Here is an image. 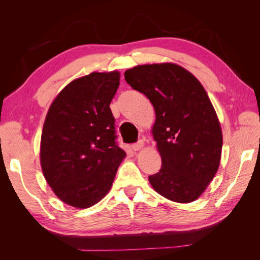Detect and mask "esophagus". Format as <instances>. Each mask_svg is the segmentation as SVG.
Returning a JSON list of instances; mask_svg holds the SVG:
<instances>
[{"label": "esophagus", "mask_w": 260, "mask_h": 260, "mask_svg": "<svg viewBox=\"0 0 260 260\" xmlns=\"http://www.w3.org/2000/svg\"><path fill=\"white\" fill-rule=\"evenodd\" d=\"M143 147V142L142 141H140V142H138V143H135V144H132L131 145V148L133 149V151H139V149H141Z\"/></svg>", "instance_id": "obj_1"}]
</instances>
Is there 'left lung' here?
<instances>
[{
	"instance_id": "8db88e82",
	"label": "left lung",
	"mask_w": 260,
	"mask_h": 260,
	"mask_svg": "<svg viewBox=\"0 0 260 260\" xmlns=\"http://www.w3.org/2000/svg\"><path fill=\"white\" fill-rule=\"evenodd\" d=\"M124 79L155 108L152 132L162 164L149 183L172 202L199 199L216 175L222 148L221 128L205 89L171 62L128 69Z\"/></svg>"
}]
</instances>
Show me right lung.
I'll use <instances>...</instances> for the list:
<instances>
[{
	"label": "right lung",
	"mask_w": 260,
	"mask_h": 260,
	"mask_svg": "<svg viewBox=\"0 0 260 260\" xmlns=\"http://www.w3.org/2000/svg\"><path fill=\"white\" fill-rule=\"evenodd\" d=\"M119 73H92L66 85L46 115L40 159L46 182L57 198L88 208L111 190L125 153L116 142L109 104Z\"/></svg>",
	"instance_id": "obj_1"
}]
</instances>
